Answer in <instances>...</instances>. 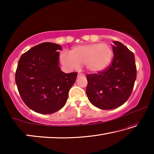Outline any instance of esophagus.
<instances>
[{"label":"esophagus","mask_w":154,"mask_h":154,"mask_svg":"<svg viewBox=\"0 0 154 154\" xmlns=\"http://www.w3.org/2000/svg\"><path fill=\"white\" fill-rule=\"evenodd\" d=\"M82 76H84V75L82 74V73H78L77 75V77H82Z\"/></svg>","instance_id":"1"}]
</instances>
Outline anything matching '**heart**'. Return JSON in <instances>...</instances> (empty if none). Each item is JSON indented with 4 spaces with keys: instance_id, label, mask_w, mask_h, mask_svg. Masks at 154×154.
Listing matches in <instances>:
<instances>
[{
    "instance_id": "obj_1",
    "label": "heart",
    "mask_w": 154,
    "mask_h": 154,
    "mask_svg": "<svg viewBox=\"0 0 154 154\" xmlns=\"http://www.w3.org/2000/svg\"><path fill=\"white\" fill-rule=\"evenodd\" d=\"M113 56V50L108 44L90 43L72 47L69 54H61L60 61L64 66L72 69L85 64L88 71L97 73L109 66Z\"/></svg>"
}]
</instances>
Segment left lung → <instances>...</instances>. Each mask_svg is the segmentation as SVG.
Wrapping results in <instances>:
<instances>
[{"label": "left lung", "instance_id": "left-lung-1", "mask_svg": "<svg viewBox=\"0 0 154 154\" xmlns=\"http://www.w3.org/2000/svg\"><path fill=\"white\" fill-rule=\"evenodd\" d=\"M113 60L108 69L87 75L86 94L94 106L103 110L118 108L126 102L137 77L134 55L118 41H113Z\"/></svg>", "mask_w": 154, "mask_h": 154}]
</instances>
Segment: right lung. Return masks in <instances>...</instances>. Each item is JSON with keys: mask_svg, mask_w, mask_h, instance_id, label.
Listing matches in <instances>:
<instances>
[{"mask_svg": "<svg viewBox=\"0 0 154 154\" xmlns=\"http://www.w3.org/2000/svg\"><path fill=\"white\" fill-rule=\"evenodd\" d=\"M58 44L45 42L21 56L15 83L21 98L31 110L41 114L59 111L66 103L77 72L65 73L59 66Z\"/></svg>", "mask_w": 154, "mask_h": 154, "instance_id": "add662e5", "label": "right lung"}]
</instances>
